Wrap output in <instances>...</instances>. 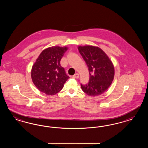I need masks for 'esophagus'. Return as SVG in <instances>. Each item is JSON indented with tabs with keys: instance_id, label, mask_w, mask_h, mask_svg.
I'll return each mask as SVG.
<instances>
[{
	"instance_id": "esophagus-1",
	"label": "esophagus",
	"mask_w": 148,
	"mask_h": 148,
	"mask_svg": "<svg viewBox=\"0 0 148 148\" xmlns=\"http://www.w3.org/2000/svg\"><path fill=\"white\" fill-rule=\"evenodd\" d=\"M73 77H74V78H76V79H78V78H79V74H77V73H76L75 74H74Z\"/></svg>"
}]
</instances>
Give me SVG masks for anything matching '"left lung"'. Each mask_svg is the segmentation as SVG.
Listing matches in <instances>:
<instances>
[{
	"instance_id": "obj_1",
	"label": "left lung",
	"mask_w": 148,
	"mask_h": 148,
	"mask_svg": "<svg viewBox=\"0 0 148 148\" xmlns=\"http://www.w3.org/2000/svg\"><path fill=\"white\" fill-rule=\"evenodd\" d=\"M78 50L85 60L90 73L88 84L82 85V90L90 97L103 94L112 84L114 68L112 61L103 50L92 45L79 46Z\"/></svg>"
}]
</instances>
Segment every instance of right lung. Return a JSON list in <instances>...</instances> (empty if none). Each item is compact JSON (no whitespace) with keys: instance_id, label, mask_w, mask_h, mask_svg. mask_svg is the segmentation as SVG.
Instances as JSON below:
<instances>
[{"instance_id":"add662e5","label":"right lung","mask_w":148,"mask_h":148,"mask_svg":"<svg viewBox=\"0 0 148 148\" xmlns=\"http://www.w3.org/2000/svg\"><path fill=\"white\" fill-rule=\"evenodd\" d=\"M66 47H51L43 50L32 67V80L37 88L48 95L58 93L69 77L60 61L67 50Z\"/></svg>"}]
</instances>
